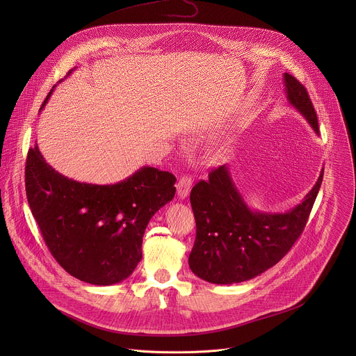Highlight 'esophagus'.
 <instances>
[{
  "label": "esophagus",
  "mask_w": 356,
  "mask_h": 356,
  "mask_svg": "<svg viewBox=\"0 0 356 356\" xmlns=\"http://www.w3.org/2000/svg\"><path fill=\"white\" fill-rule=\"evenodd\" d=\"M191 187H193V180L190 176H183L180 177V180L177 181V195L183 200V198H187L190 191H191Z\"/></svg>",
  "instance_id": "esophagus-1"
}]
</instances>
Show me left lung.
Segmentation results:
<instances>
[{
    "mask_svg": "<svg viewBox=\"0 0 356 356\" xmlns=\"http://www.w3.org/2000/svg\"><path fill=\"white\" fill-rule=\"evenodd\" d=\"M289 104L320 135L318 120L304 86L283 74ZM324 169L300 204L286 213L252 210L235 186L227 165L210 172L190 194L197 235L188 257L191 272L214 284L250 280L275 266L307 224L323 183Z\"/></svg>",
    "mask_w": 356,
    "mask_h": 356,
    "instance_id": "8db88e82",
    "label": "left lung"
}]
</instances>
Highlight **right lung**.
<instances>
[{"label":"right lung","instance_id":"add662e5","mask_svg":"<svg viewBox=\"0 0 356 356\" xmlns=\"http://www.w3.org/2000/svg\"><path fill=\"white\" fill-rule=\"evenodd\" d=\"M175 183L172 173L150 166L115 184L80 183L46 163L38 145L29 149L25 168L29 207L50 253L67 273L95 286L132 275L145 229L173 200Z\"/></svg>","mask_w":356,"mask_h":356}]
</instances>
